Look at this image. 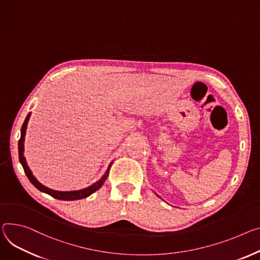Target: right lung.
Listing matches in <instances>:
<instances>
[{
    "label": "right lung",
    "mask_w": 260,
    "mask_h": 260,
    "mask_svg": "<svg viewBox=\"0 0 260 260\" xmlns=\"http://www.w3.org/2000/svg\"><path fill=\"white\" fill-rule=\"evenodd\" d=\"M30 116H31V113H29L26 117L25 121H23V124L21 126V129H20V139L18 141V156H19V161L21 164V166L23 168V171H25L27 177L29 178V180L32 182V184L37 187L38 190L40 192H43L45 194H49L50 196L56 198V199H59V200H65V201H73V200H79V199H83V198H86L88 196H90L91 194H93L95 191H98L99 188H101V186L104 184V182L106 181L108 175H109V172H110V169H111V166L113 161L110 162L109 167L107 169V171L105 172V174L103 175V177L98 180L96 182H94L93 184H91L90 186L88 187H85V188H82V190H78V191H69V192H62V191H56V190H52V188L48 187L43 185L42 183H40L36 178L35 176L33 175L32 171L30 170L28 164H27V160L25 158V156H23V142H25V136H26V131H27V125H28V121L30 119Z\"/></svg>",
    "instance_id": "obj_1"
}]
</instances>
